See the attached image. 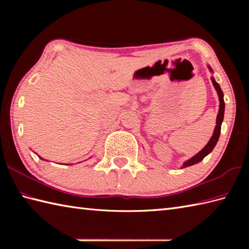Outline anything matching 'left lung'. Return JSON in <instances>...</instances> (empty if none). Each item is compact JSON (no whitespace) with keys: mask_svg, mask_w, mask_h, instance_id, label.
Instances as JSON below:
<instances>
[{"mask_svg":"<svg viewBox=\"0 0 249 249\" xmlns=\"http://www.w3.org/2000/svg\"><path fill=\"white\" fill-rule=\"evenodd\" d=\"M211 70V67H209ZM212 71V70H211ZM211 80L213 82V86L215 87L216 91H217L218 94V97H219V111H218V114H217V119H216V126H215V129H214V134L212 136V138L210 139L209 143L206 144L202 150H201L197 155H195L193 158H190L187 161L184 162L183 168H186L189 166H193L195 163H198L199 161H201L203 160V158L210 154L211 152L213 151V149L215 147L216 143H217L218 138H219V135H220V129H221V123H223V120H224V112H225V102H224V93L221 91V89L219 87V84L215 81L214 78H211Z\"/></svg>","mask_w":249,"mask_h":249,"instance_id":"obj_1","label":"left lung"}]
</instances>
